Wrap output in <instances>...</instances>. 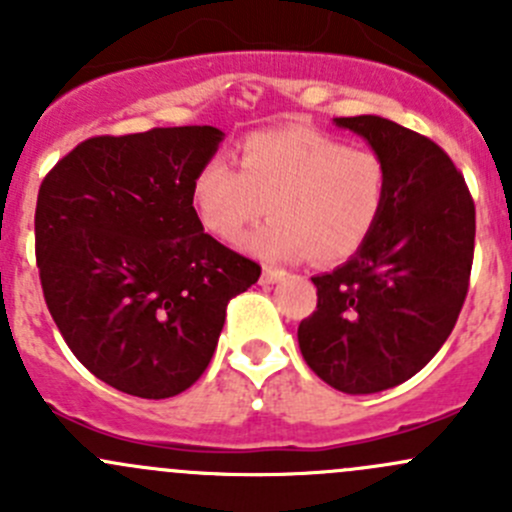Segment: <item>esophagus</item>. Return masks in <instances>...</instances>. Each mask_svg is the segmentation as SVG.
<instances>
[{"label": "esophagus", "mask_w": 512, "mask_h": 512, "mask_svg": "<svg viewBox=\"0 0 512 512\" xmlns=\"http://www.w3.org/2000/svg\"><path fill=\"white\" fill-rule=\"evenodd\" d=\"M285 277L287 272L277 270V267H265V270H262V282H265V285H275V282L285 280Z\"/></svg>", "instance_id": "34e87169"}]
</instances>
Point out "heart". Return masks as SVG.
<instances>
[{"mask_svg": "<svg viewBox=\"0 0 512 512\" xmlns=\"http://www.w3.org/2000/svg\"><path fill=\"white\" fill-rule=\"evenodd\" d=\"M235 168L208 160L190 203L203 230L227 245L267 210L272 220L247 242L265 260L347 262L371 240L389 198L379 153L309 128L252 133L237 146Z\"/></svg>", "mask_w": 512, "mask_h": 512, "instance_id": "heart-1", "label": "heart"}]
</instances>
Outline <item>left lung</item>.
Here are the masks:
<instances>
[{
	"label": "left lung",
	"instance_id": "1",
	"mask_svg": "<svg viewBox=\"0 0 512 512\" xmlns=\"http://www.w3.org/2000/svg\"><path fill=\"white\" fill-rule=\"evenodd\" d=\"M337 123L384 158L389 198L352 260L312 277L317 309L299 322L297 339L329 386L376 394L421 371L456 327L471 285L476 205L431 138L379 116Z\"/></svg>",
	"mask_w": 512,
	"mask_h": 512
}]
</instances>
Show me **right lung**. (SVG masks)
<instances>
[{
	"instance_id": "obj_1",
	"label": "right lung",
	"mask_w": 512,
	"mask_h": 512,
	"mask_svg": "<svg viewBox=\"0 0 512 512\" xmlns=\"http://www.w3.org/2000/svg\"><path fill=\"white\" fill-rule=\"evenodd\" d=\"M213 126L94 136L44 175L36 267L46 307L76 359L123 394L168 399L213 359L227 302L262 267L203 232L195 173Z\"/></svg>"
}]
</instances>
